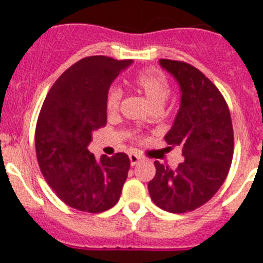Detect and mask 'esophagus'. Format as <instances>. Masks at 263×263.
I'll use <instances>...</instances> for the list:
<instances>
[{
	"mask_svg": "<svg viewBox=\"0 0 263 263\" xmlns=\"http://www.w3.org/2000/svg\"><path fill=\"white\" fill-rule=\"evenodd\" d=\"M129 158H130V164H132V166H136L139 160H141V158H139L137 154H130Z\"/></svg>",
	"mask_w": 263,
	"mask_h": 263,
	"instance_id": "esophagus-1",
	"label": "esophagus"
}]
</instances>
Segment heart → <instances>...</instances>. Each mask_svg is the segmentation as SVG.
Here are the masks:
<instances>
[{
  "instance_id": "obj_1",
  "label": "heart",
  "mask_w": 263,
  "mask_h": 263,
  "mask_svg": "<svg viewBox=\"0 0 263 263\" xmlns=\"http://www.w3.org/2000/svg\"><path fill=\"white\" fill-rule=\"evenodd\" d=\"M134 87L147 99L153 109H160L171 93L170 80L163 72L158 68H146L139 71L134 78ZM124 90L118 85H110L106 92L105 105L108 115H116L120 109ZM134 141H142L143 137L138 133L130 134Z\"/></svg>"
}]
</instances>
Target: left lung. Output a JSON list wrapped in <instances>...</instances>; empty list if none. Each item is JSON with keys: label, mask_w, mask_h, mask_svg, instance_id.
<instances>
[{"label": "left lung", "mask_w": 263, "mask_h": 263, "mask_svg": "<svg viewBox=\"0 0 263 263\" xmlns=\"http://www.w3.org/2000/svg\"><path fill=\"white\" fill-rule=\"evenodd\" d=\"M159 63L182 89L178 116L164 139L170 148L180 146L184 158L176 168L155 160L148 192L167 212H191L212 199L229 173L234 148L231 113L221 92L196 67L179 60Z\"/></svg>", "instance_id": "left-lung-1"}]
</instances>
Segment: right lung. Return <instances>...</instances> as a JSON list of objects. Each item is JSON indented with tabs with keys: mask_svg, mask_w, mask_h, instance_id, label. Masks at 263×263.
<instances>
[{
	"mask_svg": "<svg viewBox=\"0 0 263 263\" xmlns=\"http://www.w3.org/2000/svg\"><path fill=\"white\" fill-rule=\"evenodd\" d=\"M133 60L96 55L76 62L48 90L39 111L35 150L39 168L63 203L89 213L118 201L130 168L125 153L97 159L90 134L106 125V92Z\"/></svg>",
	"mask_w": 263,
	"mask_h": 263,
	"instance_id": "add662e5",
	"label": "right lung"
}]
</instances>
